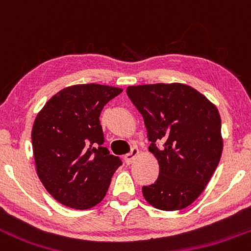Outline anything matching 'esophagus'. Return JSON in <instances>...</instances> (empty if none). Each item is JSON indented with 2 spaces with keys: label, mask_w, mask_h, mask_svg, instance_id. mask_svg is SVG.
Listing matches in <instances>:
<instances>
[{
  "label": "esophagus",
  "mask_w": 251,
  "mask_h": 251,
  "mask_svg": "<svg viewBox=\"0 0 251 251\" xmlns=\"http://www.w3.org/2000/svg\"><path fill=\"white\" fill-rule=\"evenodd\" d=\"M139 153H140V151H139V149H136V148L131 149L130 152H128V153H126V155L125 156V160H126V165H130V163L133 162L134 160H135L136 156H138Z\"/></svg>",
  "instance_id": "obj_1"
}]
</instances>
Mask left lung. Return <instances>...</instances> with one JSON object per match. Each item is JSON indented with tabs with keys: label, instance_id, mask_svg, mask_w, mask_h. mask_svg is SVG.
I'll return each mask as SVG.
<instances>
[{
	"label": "left lung",
	"instance_id": "1",
	"mask_svg": "<svg viewBox=\"0 0 251 251\" xmlns=\"http://www.w3.org/2000/svg\"><path fill=\"white\" fill-rule=\"evenodd\" d=\"M126 94L143 116L149 150L160 166L157 180L143 187L144 198L163 211L189 206L204 192L222 155L217 107L180 83L128 86Z\"/></svg>",
	"mask_w": 251,
	"mask_h": 251
}]
</instances>
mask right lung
Wrapping results in <instances>:
<instances>
[{
    "mask_svg": "<svg viewBox=\"0 0 251 251\" xmlns=\"http://www.w3.org/2000/svg\"><path fill=\"white\" fill-rule=\"evenodd\" d=\"M122 89L78 84L52 96L34 121L31 143L36 172L64 206L86 210L105 198L122 161L103 148L100 113Z\"/></svg>",
    "mask_w": 251,
    "mask_h": 251,
    "instance_id": "right-lung-1",
    "label": "right lung"
}]
</instances>
